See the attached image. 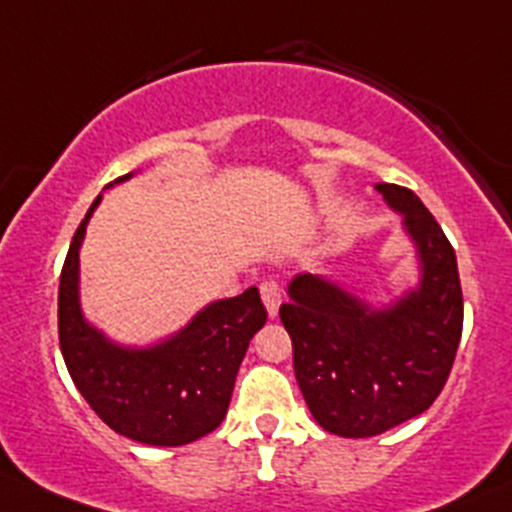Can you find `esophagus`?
Masks as SVG:
<instances>
[{
    "mask_svg": "<svg viewBox=\"0 0 512 512\" xmlns=\"http://www.w3.org/2000/svg\"><path fill=\"white\" fill-rule=\"evenodd\" d=\"M260 294H262V301H265V306H267V314L274 319L279 311V304H282V289H279V284L274 282V279H265V282L260 284Z\"/></svg>",
    "mask_w": 512,
    "mask_h": 512,
    "instance_id": "34e87169",
    "label": "esophagus"
}]
</instances>
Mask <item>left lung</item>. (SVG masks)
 <instances>
[{
	"instance_id": "8db88e82",
	"label": "left lung",
	"mask_w": 512,
	"mask_h": 512,
	"mask_svg": "<svg viewBox=\"0 0 512 512\" xmlns=\"http://www.w3.org/2000/svg\"><path fill=\"white\" fill-rule=\"evenodd\" d=\"M378 191L405 215L422 267L419 287L373 309L324 277L299 274L279 306L309 412L326 432L348 439L375 437L429 410L464 328L459 267L441 225L410 188L378 184Z\"/></svg>"
}]
</instances>
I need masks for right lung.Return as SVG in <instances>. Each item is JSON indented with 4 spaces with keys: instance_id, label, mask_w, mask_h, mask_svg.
Masks as SVG:
<instances>
[{
    "instance_id": "obj_1",
    "label": "right lung",
    "mask_w": 512,
    "mask_h": 512,
    "mask_svg": "<svg viewBox=\"0 0 512 512\" xmlns=\"http://www.w3.org/2000/svg\"><path fill=\"white\" fill-rule=\"evenodd\" d=\"M132 174L120 176L125 181ZM98 196L75 230L58 287V341L75 387L122 437L181 446L223 422L250 338L265 326L257 287L198 311L186 328L149 348L112 343L85 321L78 301V252Z\"/></svg>"
}]
</instances>
